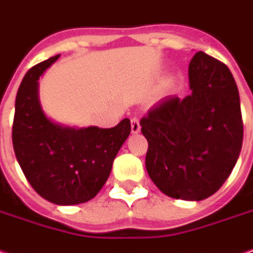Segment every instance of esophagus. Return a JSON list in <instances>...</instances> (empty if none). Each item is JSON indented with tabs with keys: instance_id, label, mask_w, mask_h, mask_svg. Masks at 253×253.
Returning a JSON list of instances; mask_svg holds the SVG:
<instances>
[{
	"instance_id": "34e87169",
	"label": "esophagus",
	"mask_w": 253,
	"mask_h": 253,
	"mask_svg": "<svg viewBox=\"0 0 253 253\" xmlns=\"http://www.w3.org/2000/svg\"><path fill=\"white\" fill-rule=\"evenodd\" d=\"M130 130H132V133H138L140 130V124H139V120L136 117H133L130 120Z\"/></svg>"
}]
</instances>
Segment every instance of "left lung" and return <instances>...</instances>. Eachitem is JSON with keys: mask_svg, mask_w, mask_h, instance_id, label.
Here are the masks:
<instances>
[{"mask_svg": "<svg viewBox=\"0 0 253 253\" xmlns=\"http://www.w3.org/2000/svg\"><path fill=\"white\" fill-rule=\"evenodd\" d=\"M191 94L167 96L140 120L146 170L163 194L202 201L217 192L242 147L240 93L230 69L203 51L189 62Z\"/></svg>", "mask_w": 253, "mask_h": 253, "instance_id": "obj_1", "label": "left lung"}]
</instances>
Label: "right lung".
<instances>
[{"label":"right lung","instance_id":"add662e5","mask_svg":"<svg viewBox=\"0 0 253 253\" xmlns=\"http://www.w3.org/2000/svg\"><path fill=\"white\" fill-rule=\"evenodd\" d=\"M59 55L30 68L15 100L12 143L29 184L45 201L78 205L106 184L118 150L130 133L124 118L114 128H71L51 121L39 100V79Z\"/></svg>","mask_w":253,"mask_h":253}]
</instances>
